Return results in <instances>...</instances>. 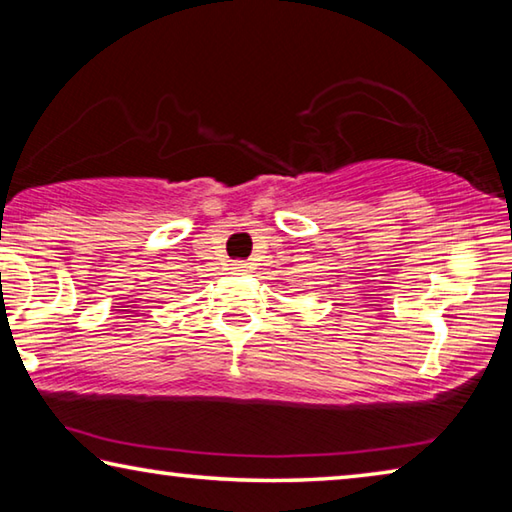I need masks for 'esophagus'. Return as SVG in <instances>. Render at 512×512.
Returning <instances> with one entry per match:
<instances>
[{
	"label": "esophagus",
	"instance_id": "34e87169",
	"mask_svg": "<svg viewBox=\"0 0 512 512\" xmlns=\"http://www.w3.org/2000/svg\"><path fill=\"white\" fill-rule=\"evenodd\" d=\"M232 271H235V273H244V271H246V264H244V262H235V264H232Z\"/></svg>",
	"mask_w": 512,
	"mask_h": 512
}]
</instances>
